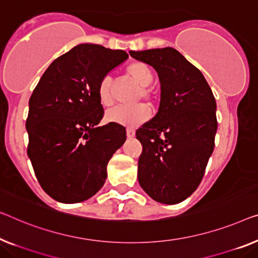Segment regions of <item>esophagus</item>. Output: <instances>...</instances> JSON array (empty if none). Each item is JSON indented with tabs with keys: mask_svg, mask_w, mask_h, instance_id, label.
<instances>
[{
	"mask_svg": "<svg viewBox=\"0 0 258 258\" xmlns=\"http://www.w3.org/2000/svg\"><path fill=\"white\" fill-rule=\"evenodd\" d=\"M126 134H127V138H133L134 136H136V131H134L133 128H127L126 130Z\"/></svg>",
	"mask_w": 258,
	"mask_h": 258,
	"instance_id": "obj_1",
	"label": "esophagus"
}]
</instances>
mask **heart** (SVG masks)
<instances>
[{
    "instance_id": "1",
    "label": "heart",
    "mask_w": 258,
    "mask_h": 258,
    "mask_svg": "<svg viewBox=\"0 0 258 258\" xmlns=\"http://www.w3.org/2000/svg\"><path fill=\"white\" fill-rule=\"evenodd\" d=\"M126 73L132 79L134 82L139 84V90H138L134 103H139L145 101L149 105H155L156 95L149 84L153 81V72L151 67L142 61H134L126 67ZM112 79L109 75L103 76L98 83L97 95L98 99L102 105L110 106L113 103L112 97ZM149 110L144 104H137L133 106H116L106 112V119L114 124L124 125V126H138L145 122L149 118Z\"/></svg>"
}]
</instances>
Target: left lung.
I'll use <instances>...</instances> for the list:
<instances>
[{"instance_id":"1","label":"left lung","mask_w":258,"mask_h":258,"mask_svg":"<svg viewBox=\"0 0 258 258\" xmlns=\"http://www.w3.org/2000/svg\"><path fill=\"white\" fill-rule=\"evenodd\" d=\"M159 74L156 116L137 131L138 179L154 201L177 204L201 184L214 149L217 103L202 72L171 47L130 52Z\"/></svg>"}]
</instances>
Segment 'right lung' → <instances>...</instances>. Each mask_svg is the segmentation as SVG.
Masks as SVG:
<instances>
[{"instance_id":"right-lung-1","label":"right lung","mask_w":258,"mask_h":258,"mask_svg":"<svg viewBox=\"0 0 258 258\" xmlns=\"http://www.w3.org/2000/svg\"><path fill=\"white\" fill-rule=\"evenodd\" d=\"M121 49L81 44L46 69L29 101L28 155L43 190L73 204L97 194L106 166L126 140L124 126H99L104 110L97 88L127 59Z\"/></svg>"}]
</instances>
